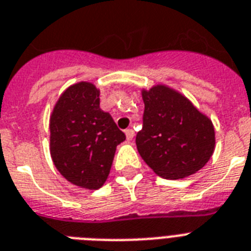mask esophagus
I'll return each instance as SVG.
<instances>
[{
	"instance_id": "esophagus-1",
	"label": "esophagus",
	"mask_w": 251,
	"mask_h": 251,
	"mask_svg": "<svg viewBox=\"0 0 251 251\" xmlns=\"http://www.w3.org/2000/svg\"><path fill=\"white\" fill-rule=\"evenodd\" d=\"M126 137H127L128 141L133 140V137H134L133 129H126Z\"/></svg>"
}]
</instances>
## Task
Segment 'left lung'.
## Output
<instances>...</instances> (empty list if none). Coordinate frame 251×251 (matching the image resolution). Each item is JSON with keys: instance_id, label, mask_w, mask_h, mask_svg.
Segmentation results:
<instances>
[{"instance_id": "1", "label": "left lung", "mask_w": 251, "mask_h": 251, "mask_svg": "<svg viewBox=\"0 0 251 251\" xmlns=\"http://www.w3.org/2000/svg\"><path fill=\"white\" fill-rule=\"evenodd\" d=\"M142 129L136 136L141 158L158 176L179 179L200 171L212 158V121L182 93L164 84L142 90Z\"/></svg>"}]
</instances>
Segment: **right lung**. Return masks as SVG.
<instances>
[{"mask_svg": "<svg viewBox=\"0 0 251 251\" xmlns=\"http://www.w3.org/2000/svg\"><path fill=\"white\" fill-rule=\"evenodd\" d=\"M126 134L100 109V91L90 82L68 87L50 118V152L56 169L79 187L97 190L110 173Z\"/></svg>", "mask_w": 251, "mask_h": 251, "instance_id": "right-lung-1", "label": "right lung"}]
</instances>
